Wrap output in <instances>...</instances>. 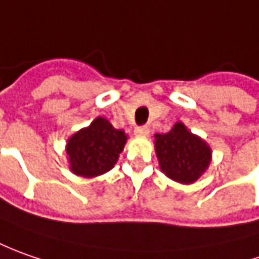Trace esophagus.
Masks as SVG:
<instances>
[{
	"label": "esophagus",
	"instance_id": "obj_1",
	"mask_svg": "<svg viewBox=\"0 0 259 259\" xmlns=\"http://www.w3.org/2000/svg\"><path fill=\"white\" fill-rule=\"evenodd\" d=\"M149 133H150V130L147 126H139L135 129V135L136 136H149Z\"/></svg>",
	"mask_w": 259,
	"mask_h": 259
}]
</instances>
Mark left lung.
<instances>
[{
	"label": "left lung",
	"mask_w": 259,
	"mask_h": 259,
	"mask_svg": "<svg viewBox=\"0 0 259 259\" xmlns=\"http://www.w3.org/2000/svg\"><path fill=\"white\" fill-rule=\"evenodd\" d=\"M155 150L162 172L179 183L196 182L210 163V147L199 136L191 133L183 123L165 135H155Z\"/></svg>",
	"instance_id": "1"
}]
</instances>
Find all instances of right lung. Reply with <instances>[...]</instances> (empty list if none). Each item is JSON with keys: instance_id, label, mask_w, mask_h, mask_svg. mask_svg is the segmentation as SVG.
<instances>
[{"instance_id": "right-lung-1", "label": "right lung", "mask_w": 259, "mask_h": 259, "mask_svg": "<svg viewBox=\"0 0 259 259\" xmlns=\"http://www.w3.org/2000/svg\"><path fill=\"white\" fill-rule=\"evenodd\" d=\"M126 140V133L114 129L107 119H94L89 127L78 130L67 140L70 170L83 178L109 172L116 165Z\"/></svg>"}]
</instances>
